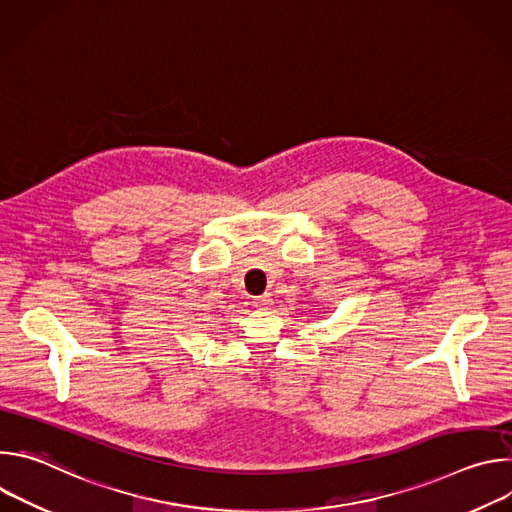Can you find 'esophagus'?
<instances>
[{
	"label": "esophagus",
	"mask_w": 512,
	"mask_h": 512,
	"mask_svg": "<svg viewBox=\"0 0 512 512\" xmlns=\"http://www.w3.org/2000/svg\"><path fill=\"white\" fill-rule=\"evenodd\" d=\"M255 308H267L271 304V296H259V298H253L251 302Z\"/></svg>",
	"instance_id": "1"
}]
</instances>
